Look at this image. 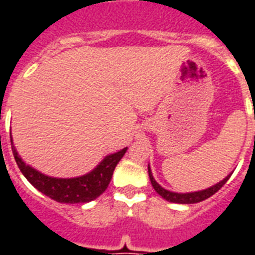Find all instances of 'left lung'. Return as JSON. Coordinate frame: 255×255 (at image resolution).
<instances>
[{"label": "left lung", "mask_w": 255, "mask_h": 255, "mask_svg": "<svg viewBox=\"0 0 255 255\" xmlns=\"http://www.w3.org/2000/svg\"><path fill=\"white\" fill-rule=\"evenodd\" d=\"M148 174H149V180H151V184L153 186V189L157 192V193L169 202H174V204H196V202H201L206 198H209L210 196H213L216 192L221 189L222 186L225 185V182L229 180V177L232 176V173L228 174L222 181L217 182L216 185L210 186V188H206L204 190H198V192H189V193H177V192H170L168 189H164L163 186L160 185L159 182L156 181L153 178V174H152V170L148 165Z\"/></svg>", "instance_id": "1"}]
</instances>
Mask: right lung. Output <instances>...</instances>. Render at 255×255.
<instances>
[{
    "instance_id": "1",
    "label": "right lung",
    "mask_w": 255,
    "mask_h": 255,
    "mask_svg": "<svg viewBox=\"0 0 255 255\" xmlns=\"http://www.w3.org/2000/svg\"><path fill=\"white\" fill-rule=\"evenodd\" d=\"M11 141V151L14 159L22 174L27 178V181L37 188L41 193L46 194L47 197L53 198L54 201L65 202V204H83L90 202L99 197L104 190L107 189L108 184L111 181L112 173L115 167L127 152V147L122 151L106 156L91 172L73 178H58L50 177L41 173L39 170L34 169L21 159L17 149L13 145V139L10 135Z\"/></svg>"
}]
</instances>
